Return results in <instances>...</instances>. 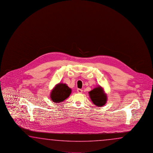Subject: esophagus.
Returning a JSON list of instances; mask_svg holds the SVG:
<instances>
[{"instance_id":"1","label":"esophagus","mask_w":153,"mask_h":153,"mask_svg":"<svg viewBox=\"0 0 153 153\" xmlns=\"http://www.w3.org/2000/svg\"><path fill=\"white\" fill-rule=\"evenodd\" d=\"M77 92H78L79 94H81V93L82 92V90H81V89H78V90H77Z\"/></svg>"}]
</instances>
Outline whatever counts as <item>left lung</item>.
Instances as JSON below:
<instances>
[{
	"label": "left lung",
	"instance_id": "1",
	"mask_svg": "<svg viewBox=\"0 0 153 153\" xmlns=\"http://www.w3.org/2000/svg\"><path fill=\"white\" fill-rule=\"evenodd\" d=\"M88 94L92 103L98 107L103 106L107 102V94L100 85L88 92Z\"/></svg>",
	"mask_w": 153,
	"mask_h": 153
}]
</instances>
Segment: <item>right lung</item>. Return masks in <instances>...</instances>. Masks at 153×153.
I'll return each instance as SVG.
<instances>
[{"label": "right lung", "mask_w": 153, "mask_h": 153, "mask_svg": "<svg viewBox=\"0 0 153 153\" xmlns=\"http://www.w3.org/2000/svg\"><path fill=\"white\" fill-rule=\"evenodd\" d=\"M72 89L67 85L59 82L56 84L50 92V98L53 102L61 103L65 101L70 96Z\"/></svg>", "instance_id": "1"}]
</instances>
